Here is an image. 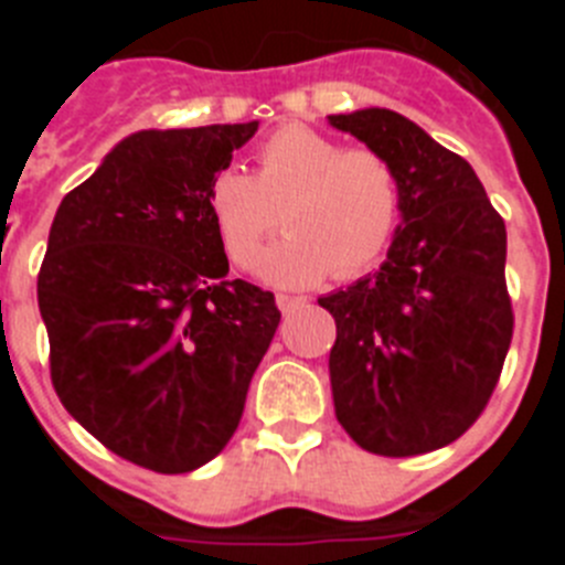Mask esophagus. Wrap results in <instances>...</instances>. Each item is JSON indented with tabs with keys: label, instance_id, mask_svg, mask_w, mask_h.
<instances>
[{
	"label": "esophagus",
	"instance_id": "obj_1",
	"mask_svg": "<svg viewBox=\"0 0 565 565\" xmlns=\"http://www.w3.org/2000/svg\"><path fill=\"white\" fill-rule=\"evenodd\" d=\"M306 302H308L306 297H294V294H277V306H279V311H282V313L297 311V308H302Z\"/></svg>",
	"mask_w": 565,
	"mask_h": 565
}]
</instances>
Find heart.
<instances>
[{"label":"heart","instance_id":"obj_1","mask_svg":"<svg viewBox=\"0 0 565 565\" xmlns=\"http://www.w3.org/2000/svg\"><path fill=\"white\" fill-rule=\"evenodd\" d=\"M209 214L228 263L248 268L279 223L286 237L259 254L257 274L277 288L359 277L402 221V174L384 152L348 147L288 124L254 149V172L228 167L209 186Z\"/></svg>","mask_w":565,"mask_h":565}]
</instances>
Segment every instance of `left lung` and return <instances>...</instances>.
Masks as SVG:
<instances>
[{"instance_id": "obj_1", "label": "left lung", "mask_w": 565, "mask_h": 565, "mask_svg": "<svg viewBox=\"0 0 565 565\" xmlns=\"http://www.w3.org/2000/svg\"><path fill=\"white\" fill-rule=\"evenodd\" d=\"M328 121L396 163L402 223L376 274L319 297L337 319L331 391L367 452L422 456L478 422L512 342L507 226L461 154L393 109Z\"/></svg>"}]
</instances>
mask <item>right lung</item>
Masks as SVG:
<instances>
[{"mask_svg":"<svg viewBox=\"0 0 565 565\" xmlns=\"http://www.w3.org/2000/svg\"><path fill=\"white\" fill-rule=\"evenodd\" d=\"M257 121L141 129L64 194L39 271L50 379L89 436L152 472L212 461L279 326L226 279L209 186Z\"/></svg>","mask_w":565,"mask_h":565,"instance_id":"obj_1","label":"right lung"}]
</instances>
